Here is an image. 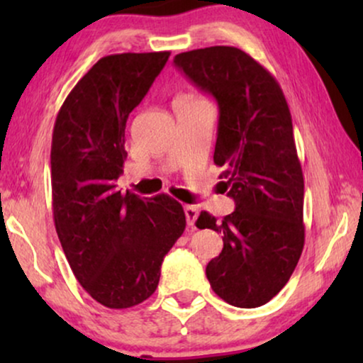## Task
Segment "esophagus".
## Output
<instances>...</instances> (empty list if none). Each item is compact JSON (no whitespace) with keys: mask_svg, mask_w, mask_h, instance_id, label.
Here are the masks:
<instances>
[{"mask_svg":"<svg viewBox=\"0 0 363 363\" xmlns=\"http://www.w3.org/2000/svg\"><path fill=\"white\" fill-rule=\"evenodd\" d=\"M183 210H185L186 225L193 228V226H195V221L198 218V208L193 206V205H185V206H183Z\"/></svg>","mask_w":363,"mask_h":363,"instance_id":"34e87169","label":"esophagus"}]
</instances>
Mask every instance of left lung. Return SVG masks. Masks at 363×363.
<instances>
[{
  "mask_svg": "<svg viewBox=\"0 0 363 363\" xmlns=\"http://www.w3.org/2000/svg\"><path fill=\"white\" fill-rule=\"evenodd\" d=\"M173 64L218 104L213 160L235 211L196 228L220 233L223 250L206 266L213 291L252 309L269 302L294 272L304 247V177L292 118L279 84L250 54L211 46L177 54Z\"/></svg>",
  "mask_w": 363,
  "mask_h": 363,
  "instance_id": "8db88e82",
  "label": "left lung"
}]
</instances>
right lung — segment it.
Segmentation results:
<instances>
[{
	"label": "right lung",
	"mask_w": 363,
	"mask_h": 363,
	"mask_svg": "<svg viewBox=\"0 0 363 363\" xmlns=\"http://www.w3.org/2000/svg\"><path fill=\"white\" fill-rule=\"evenodd\" d=\"M168 57L162 51L99 59L54 123V225L76 279L108 309L133 307L155 292L163 257L186 226L172 196L116 190L127 158V118Z\"/></svg>",
	"instance_id": "obj_1"
}]
</instances>
